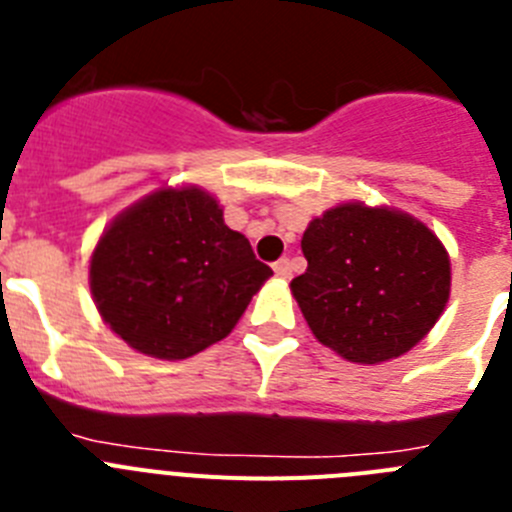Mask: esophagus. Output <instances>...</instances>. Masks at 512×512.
<instances>
[{
	"mask_svg": "<svg viewBox=\"0 0 512 512\" xmlns=\"http://www.w3.org/2000/svg\"><path fill=\"white\" fill-rule=\"evenodd\" d=\"M274 271H277V277L287 279L289 274H292V264H289V259H279L277 264H274Z\"/></svg>",
	"mask_w": 512,
	"mask_h": 512,
	"instance_id": "1",
	"label": "esophagus"
}]
</instances>
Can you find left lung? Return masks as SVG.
<instances>
[{"label": "left lung", "instance_id": "obj_1", "mask_svg": "<svg viewBox=\"0 0 512 512\" xmlns=\"http://www.w3.org/2000/svg\"><path fill=\"white\" fill-rule=\"evenodd\" d=\"M302 253L292 295L315 338L356 364L408 354L449 302V253L408 212L338 205L307 225Z\"/></svg>", "mask_w": 512, "mask_h": 512}]
</instances>
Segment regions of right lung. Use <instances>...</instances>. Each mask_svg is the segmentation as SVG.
<instances>
[{
	"label": "right lung",
	"mask_w": 512,
	"mask_h": 512,
	"mask_svg": "<svg viewBox=\"0 0 512 512\" xmlns=\"http://www.w3.org/2000/svg\"><path fill=\"white\" fill-rule=\"evenodd\" d=\"M269 277L200 187L135 202L104 230L89 264L104 323L140 354L169 361L223 341Z\"/></svg>",
	"instance_id": "1"
}]
</instances>
